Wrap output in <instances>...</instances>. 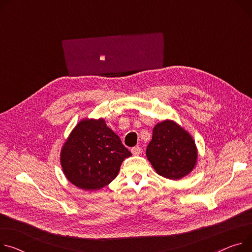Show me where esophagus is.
Returning <instances> with one entry per match:
<instances>
[{
    "instance_id": "34e87169",
    "label": "esophagus",
    "mask_w": 252,
    "mask_h": 252,
    "mask_svg": "<svg viewBox=\"0 0 252 252\" xmlns=\"http://www.w3.org/2000/svg\"><path fill=\"white\" fill-rule=\"evenodd\" d=\"M131 152L133 156H139V154L142 152V149L140 146H134L132 149H131Z\"/></svg>"
}]
</instances>
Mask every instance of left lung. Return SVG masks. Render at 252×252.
Listing matches in <instances>:
<instances>
[{
    "instance_id": "8db88e82",
    "label": "left lung",
    "mask_w": 252,
    "mask_h": 252,
    "mask_svg": "<svg viewBox=\"0 0 252 252\" xmlns=\"http://www.w3.org/2000/svg\"><path fill=\"white\" fill-rule=\"evenodd\" d=\"M146 157L159 176L180 180L192 170L198 152L190 135L177 123L166 120L153 128Z\"/></svg>"
}]
</instances>
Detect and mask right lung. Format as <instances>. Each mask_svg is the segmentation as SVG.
Instances as JSON below:
<instances>
[{"instance_id": "1", "label": "right lung", "mask_w": 252, "mask_h": 252, "mask_svg": "<svg viewBox=\"0 0 252 252\" xmlns=\"http://www.w3.org/2000/svg\"><path fill=\"white\" fill-rule=\"evenodd\" d=\"M131 152L104 119H85L75 126L64 143L61 162L66 179L86 190L110 184Z\"/></svg>"}]
</instances>
